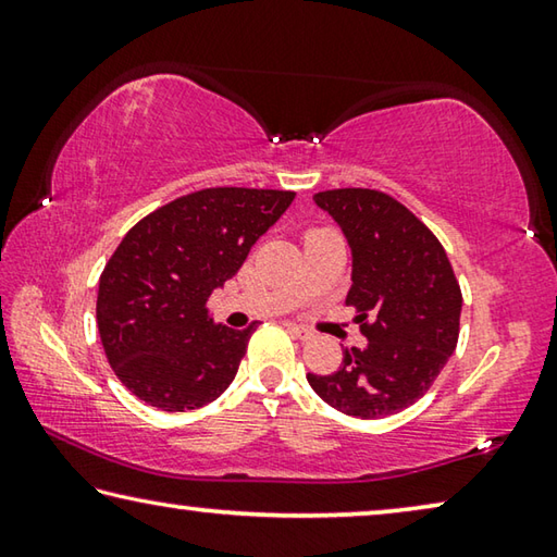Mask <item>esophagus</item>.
I'll use <instances>...</instances> for the list:
<instances>
[{"label":"esophagus","mask_w":557,"mask_h":557,"mask_svg":"<svg viewBox=\"0 0 557 557\" xmlns=\"http://www.w3.org/2000/svg\"><path fill=\"white\" fill-rule=\"evenodd\" d=\"M292 334H295L297 338H301V342H307V338H312L314 336V332L312 329H307V326H301V324H295V322H287L285 324Z\"/></svg>","instance_id":"esophagus-1"}]
</instances>
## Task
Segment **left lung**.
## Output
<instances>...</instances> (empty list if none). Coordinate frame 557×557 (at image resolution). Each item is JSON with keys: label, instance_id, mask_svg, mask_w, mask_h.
I'll list each match as a JSON object with an SVG mask.
<instances>
[{"label": "left lung", "instance_id": "1", "mask_svg": "<svg viewBox=\"0 0 557 557\" xmlns=\"http://www.w3.org/2000/svg\"><path fill=\"white\" fill-rule=\"evenodd\" d=\"M314 203L351 248V289L369 344L346 348L336 373L307 381L332 408L361 420L400 412L422 398L455 354L461 292L440 240L393 196L334 188Z\"/></svg>", "mask_w": 557, "mask_h": 557}]
</instances>
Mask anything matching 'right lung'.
I'll list each match as a JSON object with an SVG mask.
<instances>
[{
  "instance_id": "obj_1",
  "label": "right lung",
  "mask_w": 557,
  "mask_h": 557,
  "mask_svg": "<svg viewBox=\"0 0 557 557\" xmlns=\"http://www.w3.org/2000/svg\"><path fill=\"white\" fill-rule=\"evenodd\" d=\"M295 191L219 186L145 215L112 252L98 287V332L122 385L152 408L196 410L233 383L256 322L213 324L206 309L289 209Z\"/></svg>"
}]
</instances>
